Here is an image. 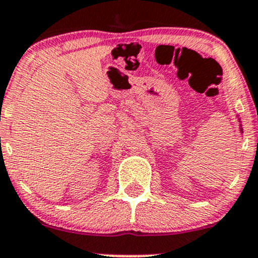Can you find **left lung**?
<instances>
[{"label": "left lung", "instance_id": "8db88e82", "mask_svg": "<svg viewBox=\"0 0 258 258\" xmlns=\"http://www.w3.org/2000/svg\"><path fill=\"white\" fill-rule=\"evenodd\" d=\"M239 117V116H238ZM239 122H240V119H239ZM240 131L242 132V128H241V125H240Z\"/></svg>", "mask_w": 258, "mask_h": 258}]
</instances>
